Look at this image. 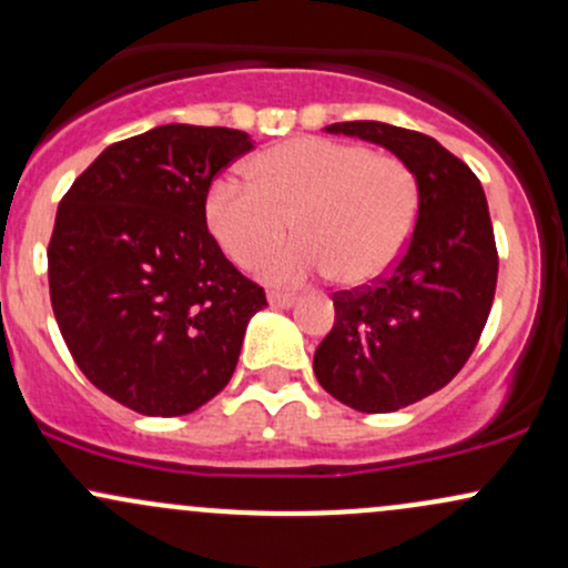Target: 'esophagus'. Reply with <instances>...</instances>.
<instances>
[{
    "mask_svg": "<svg viewBox=\"0 0 568 568\" xmlns=\"http://www.w3.org/2000/svg\"><path fill=\"white\" fill-rule=\"evenodd\" d=\"M270 304L272 307H280V310H288V307H294V304L298 302V298L294 296V294H280V291H270Z\"/></svg>",
    "mask_w": 568,
    "mask_h": 568,
    "instance_id": "1",
    "label": "esophagus"
}]
</instances>
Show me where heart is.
Wrapping results in <instances>:
<instances>
[{"label":"heart","instance_id":"b5f03b06","mask_svg":"<svg viewBox=\"0 0 568 568\" xmlns=\"http://www.w3.org/2000/svg\"><path fill=\"white\" fill-rule=\"evenodd\" d=\"M251 185L221 178L204 199V223L236 266H251L285 232L298 240L261 261L270 283H302L332 270L369 285L398 264L417 226L420 185L398 155L364 142L296 136L247 164Z\"/></svg>","mask_w":568,"mask_h":568}]
</instances>
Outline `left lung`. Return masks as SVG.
I'll return each mask as SVG.
<instances>
[{
    "label": "left lung",
    "mask_w": 568,
    "mask_h": 568,
    "mask_svg": "<svg viewBox=\"0 0 568 568\" xmlns=\"http://www.w3.org/2000/svg\"><path fill=\"white\" fill-rule=\"evenodd\" d=\"M413 166L420 213L385 277L336 291V321L317 345V383L358 413H394L436 394L475 353L496 294L498 253L477 174L434 136L379 121H345Z\"/></svg>",
    "instance_id": "obj_1"
}]
</instances>
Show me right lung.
I'll return each mask as SVG.
<instances>
[{
	"label": "right lung",
	"instance_id": "add662e5",
	"mask_svg": "<svg viewBox=\"0 0 568 568\" xmlns=\"http://www.w3.org/2000/svg\"><path fill=\"white\" fill-rule=\"evenodd\" d=\"M247 151L236 129L155 126L102 151L61 199L55 323L80 372L134 413L189 415L221 394L266 307L204 223L215 174Z\"/></svg>",
	"mask_w": 568,
	"mask_h": 568
}]
</instances>
